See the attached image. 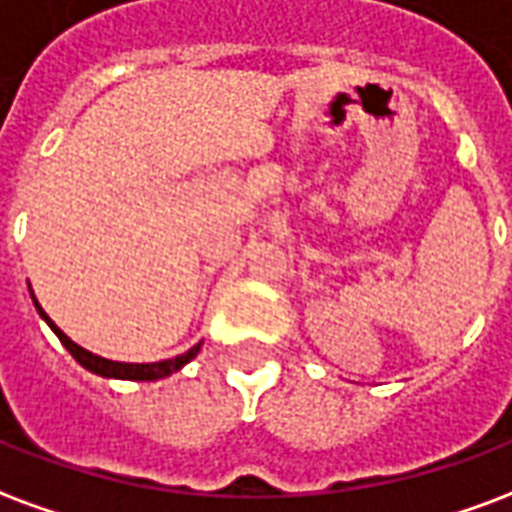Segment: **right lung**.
Instances as JSON below:
<instances>
[{
    "mask_svg": "<svg viewBox=\"0 0 512 512\" xmlns=\"http://www.w3.org/2000/svg\"><path fill=\"white\" fill-rule=\"evenodd\" d=\"M29 293H32V285H29ZM32 304L34 309H37V314L43 317L45 323H48V328L59 336V342L67 347V352L73 355L75 361L81 363L86 372L92 374H100V377H108V380H140V382H151V380H162V377H170L173 372H179V369H184L195 355L200 352V344L198 342L195 347H189L187 352H181V355H176V358H168V361H154V363H124V361H111V358H102V355H97V352H89L86 347H81V344H75L67 333L59 328V325L45 314V309L40 306V301L34 298L32 293Z\"/></svg>",
    "mask_w": 512,
    "mask_h": 512,
    "instance_id": "1",
    "label": "right lung"
}]
</instances>
